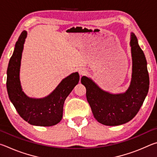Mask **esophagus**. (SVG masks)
<instances>
[{
  "mask_svg": "<svg viewBox=\"0 0 157 157\" xmlns=\"http://www.w3.org/2000/svg\"><path fill=\"white\" fill-rule=\"evenodd\" d=\"M78 73H79V75L82 76V75H84L86 73V71L85 70V69H84V68H80L79 69Z\"/></svg>",
  "mask_w": 157,
  "mask_h": 157,
  "instance_id": "34e87169",
  "label": "esophagus"
}]
</instances>
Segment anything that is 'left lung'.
<instances>
[{
  "mask_svg": "<svg viewBox=\"0 0 157 157\" xmlns=\"http://www.w3.org/2000/svg\"><path fill=\"white\" fill-rule=\"evenodd\" d=\"M132 74L128 89L112 94L101 89L91 79L83 76L81 82L86 89V99L94 118L107 126L120 125L132 120L139 112L149 90L150 79L147 61L138 39L131 33Z\"/></svg>",
  "mask_w": 157,
  "mask_h": 157,
  "instance_id": "obj_1",
  "label": "left lung"
}]
</instances>
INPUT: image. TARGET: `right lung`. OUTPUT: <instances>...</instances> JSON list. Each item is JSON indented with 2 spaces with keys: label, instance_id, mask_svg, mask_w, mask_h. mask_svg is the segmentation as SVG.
I'll return each instance as SVG.
<instances>
[{
  "label": "right lung",
  "instance_id": "right-lung-1",
  "mask_svg": "<svg viewBox=\"0 0 157 157\" xmlns=\"http://www.w3.org/2000/svg\"><path fill=\"white\" fill-rule=\"evenodd\" d=\"M27 32L23 31L15 45L7 71V90L10 100L23 120L33 125L49 127L59 123L66 98L78 84L79 75L73 73L62 79L51 94L44 98H32L22 91L19 78L21 60Z\"/></svg>",
  "mask_w": 157,
  "mask_h": 157
}]
</instances>
